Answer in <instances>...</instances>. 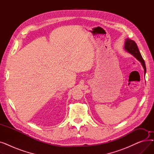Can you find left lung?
<instances>
[{"mask_svg":"<svg viewBox=\"0 0 154 154\" xmlns=\"http://www.w3.org/2000/svg\"><path fill=\"white\" fill-rule=\"evenodd\" d=\"M125 49L129 53L132 54L137 60H139L141 62L142 66L144 69V73L145 74V72H146V67H145V63L144 60L143 59L142 57L140 54V52L139 50L138 47H137V45L135 42V41L129 39V38L126 39L125 44Z\"/></svg>","mask_w":154,"mask_h":154,"instance_id":"left-lung-1","label":"left lung"}]
</instances>
